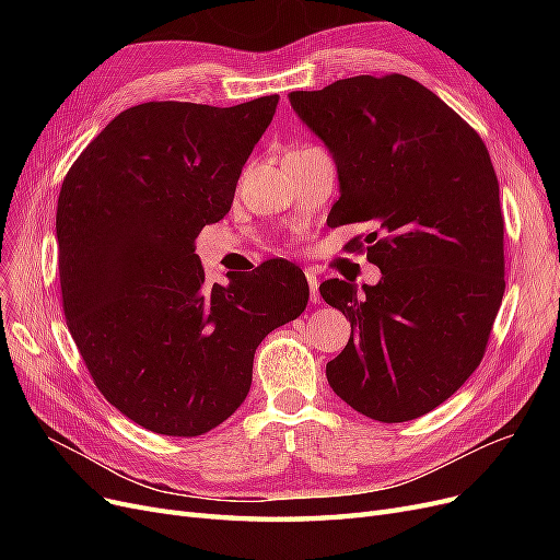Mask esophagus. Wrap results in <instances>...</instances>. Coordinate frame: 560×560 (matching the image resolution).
<instances>
[{
    "label": "esophagus",
    "mask_w": 560,
    "mask_h": 560,
    "mask_svg": "<svg viewBox=\"0 0 560 560\" xmlns=\"http://www.w3.org/2000/svg\"><path fill=\"white\" fill-rule=\"evenodd\" d=\"M306 281H308V290H311V302L317 304L319 302V281H317L315 272H306Z\"/></svg>",
    "instance_id": "obj_1"
}]
</instances>
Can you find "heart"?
Segmentation results:
<instances>
[{
  "mask_svg": "<svg viewBox=\"0 0 560 560\" xmlns=\"http://www.w3.org/2000/svg\"><path fill=\"white\" fill-rule=\"evenodd\" d=\"M300 150H306V147H300Z\"/></svg>",
  "mask_w": 560,
  "mask_h": 560,
  "instance_id": "b5f03b06",
  "label": "heart"
}]
</instances>
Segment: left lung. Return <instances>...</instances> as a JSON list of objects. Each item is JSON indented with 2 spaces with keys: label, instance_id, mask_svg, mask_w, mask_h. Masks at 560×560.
Masks as SVG:
<instances>
[{
  "label": "left lung",
  "instance_id": "obj_1",
  "mask_svg": "<svg viewBox=\"0 0 560 560\" xmlns=\"http://www.w3.org/2000/svg\"><path fill=\"white\" fill-rule=\"evenodd\" d=\"M288 97L338 167L327 224H372L345 247L368 249L381 270L363 292L342 279L319 285L351 322L327 363L329 386L376 422L422 418L479 368L502 306L504 213L490 154L456 110L404 74Z\"/></svg>",
  "mask_w": 560,
  "mask_h": 560
}]
</instances>
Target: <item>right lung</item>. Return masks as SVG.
I'll list each match as a JSON object with an SVG mask.
<instances>
[{
    "label": "right lung",
    "mask_w": 560,
    "mask_h": 560,
    "mask_svg": "<svg viewBox=\"0 0 560 560\" xmlns=\"http://www.w3.org/2000/svg\"><path fill=\"white\" fill-rule=\"evenodd\" d=\"M279 95L122 110L68 170L56 209L63 313L97 390L136 424L195 438L235 413L260 340L308 304L304 272L260 262L206 285L195 238L233 201Z\"/></svg>",
    "instance_id": "obj_1"
}]
</instances>
